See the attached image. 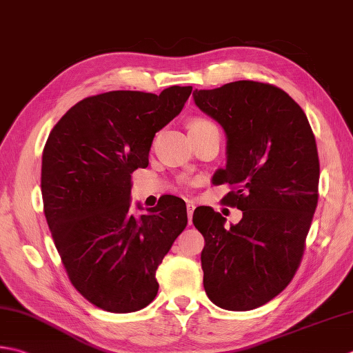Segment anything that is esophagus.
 <instances>
[{"label":"esophagus","instance_id":"obj_1","mask_svg":"<svg viewBox=\"0 0 353 353\" xmlns=\"http://www.w3.org/2000/svg\"><path fill=\"white\" fill-rule=\"evenodd\" d=\"M194 208H196V206H194V203H192V202L186 203V211H188V223L190 225L192 223V212H194Z\"/></svg>","mask_w":353,"mask_h":353}]
</instances>
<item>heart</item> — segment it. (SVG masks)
<instances>
[{
	"label": "heart",
	"instance_id": "obj_1",
	"mask_svg": "<svg viewBox=\"0 0 353 353\" xmlns=\"http://www.w3.org/2000/svg\"><path fill=\"white\" fill-rule=\"evenodd\" d=\"M188 130L190 134H199V133H206V131H219L217 125L208 117L203 116H194L188 121Z\"/></svg>",
	"mask_w": 353,
	"mask_h": 353
}]
</instances>
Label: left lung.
<instances>
[{"instance_id": "1", "label": "left lung", "mask_w": 353, "mask_h": 353, "mask_svg": "<svg viewBox=\"0 0 353 353\" xmlns=\"http://www.w3.org/2000/svg\"><path fill=\"white\" fill-rule=\"evenodd\" d=\"M192 94L228 136L226 168L214 174L231 188L222 203L243 211L230 230L211 206L194 211L203 286L219 307L251 310L277 296L301 263L319 203L315 136L299 103L272 84L236 81Z\"/></svg>"}]
</instances>
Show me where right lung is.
<instances>
[{
	"label": "right lung",
	"mask_w": 353,
	"mask_h": 353,
	"mask_svg": "<svg viewBox=\"0 0 353 353\" xmlns=\"http://www.w3.org/2000/svg\"><path fill=\"white\" fill-rule=\"evenodd\" d=\"M192 87L161 94L116 90L79 101L43 151L44 214L68 280L96 307L136 312L157 295L156 271L188 223L182 199L130 212L131 174L148 167L154 134L182 112Z\"/></svg>",
	"instance_id": "right-lung-1"
}]
</instances>
